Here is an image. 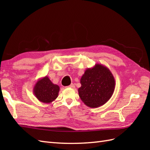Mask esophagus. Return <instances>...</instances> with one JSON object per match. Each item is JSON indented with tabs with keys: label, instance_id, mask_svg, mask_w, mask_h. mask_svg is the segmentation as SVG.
Here are the masks:
<instances>
[{
	"label": "esophagus",
	"instance_id": "esophagus-1",
	"mask_svg": "<svg viewBox=\"0 0 150 150\" xmlns=\"http://www.w3.org/2000/svg\"><path fill=\"white\" fill-rule=\"evenodd\" d=\"M68 88H75V85L73 84H71L69 86H68Z\"/></svg>",
	"mask_w": 150,
	"mask_h": 150
}]
</instances>
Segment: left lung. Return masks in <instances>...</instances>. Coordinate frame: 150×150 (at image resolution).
Returning <instances> with one entry per match:
<instances>
[{
  "instance_id": "8db88e82",
  "label": "left lung",
  "mask_w": 150,
  "mask_h": 150,
  "mask_svg": "<svg viewBox=\"0 0 150 150\" xmlns=\"http://www.w3.org/2000/svg\"><path fill=\"white\" fill-rule=\"evenodd\" d=\"M78 89L81 100L94 108L103 106L110 99L115 88V81L110 70L101 64H95L85 70Z\"/></svg>"
}]
</instances>
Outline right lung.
Here are the masks:
<instances>
[{
	"mask_svg": "<svg viewBox=\"0 0 150 150\" xmlns=\"http://www.w3.org/2000/svg\"><path fill=\"white\" fill-rule=\"evenodd\" d=\"M60 88L53 84L47 76L38 79L33 86L35 96L41 103L50 104L55 100L59 95Z\"/></svg>",
	"mask_w": 150,
	"mask_h": 150,
	"instance_id": "add662e5",
	"label": "right lung"
}]
</instances>
